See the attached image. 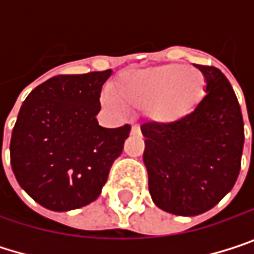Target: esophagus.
Returning <instances> with one entry per match:
<instances>
[{
	"label": "esophagus",
	"instance_id": "esophagus-1",
	"mask_svg": "<svg viewBox=\"0 0 254 254\" xmlns=\"http://www.w3.org/2000/svg\"><path fill=\"white\" fill-rule=\"evenodd\" d=\"M130 133H133V135H139V133H141V129H139L138 125H133L132 129H130Z\"/></svg>",
	"mask_w": 254,
	"mask_h": 254
}]
</instances>
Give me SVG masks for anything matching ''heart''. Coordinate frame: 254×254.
I'll return each mask as SVG.
<instances>
[{
  "label": "heart",
  "instance_id": "1",
  "mask_svg": "<svg viewBox=\"0 0 254 254\" xmlns=\"http://www.w3.org/2000/svg\"><path fill=\"white\" fill-rule=\"evenodd\" d=\"M206 79L198 69L181 64H165L121 75L115 83L113 97L130 109H148L159 124H175L201 103ZM113 104L112 98H107Z\"/></svg>",
  "mask_w": 254,
  "mask_h": 254
}]
</instances>
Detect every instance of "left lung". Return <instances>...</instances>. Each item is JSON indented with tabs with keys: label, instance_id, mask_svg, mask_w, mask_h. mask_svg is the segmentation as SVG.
Listing matches in <instances>:
<instances>
[{
	"label": "left lung",
	"instance_id": "left-lung-1",
	"mask_svg": "<svg viewBox=\"0 0 254 254\" xmlns=\"http://www.w3.org/2000/svg\"><path fill=\"white\" fill-rule=\"evenodd\" d=\"M206 79V95L192 113L175 124H144V165L157 207L195 216L215 207L232 190L241 168L244 122L227 76L195 64Z\"/></svg>",
	"mask_w": 254,
	"mask_h": 254
}]
</instances>
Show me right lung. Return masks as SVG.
<instances>
[{"label":"right lung","mask_w":254,"mask_h":254,"mask_svg":"<svg viewBox=\"0 0 254 254\" xmlns=\"http://www.w3.org/2000/svg\"><path fill=\"white\" fill-rule=\"evenodd\" d=\"M112 70L59 75L23 101L10 141L19 185L54 212L83 207L101 194L130 125L103 127L100 94Z\"/></svg>","instance_id":"1"}]
</instances>
